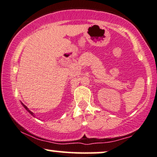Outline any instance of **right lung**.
Wrapping results in <instances>:
<instances>
[{
    "instance_id": "obj_1",
    "label": "right lung",
    "mask_w": 157,
    "mask_h": 157,
    "mask_svg": "<svg viewBox=\"0 0 157 157\" xmlns=\"http://www.w3.org/2000/svg\"><path fill=\"white\" fill-rule=\"evenodd\" d=\"M21 104H22V105H23V107H24V108H25V109H26V110H27V111H28V112H29V113H30L31 115H32V116H34V117H35V115H34V113H33V112H31V111H30V110H29V108H28V107H27V106H25V105H24V104H23V103H22V102H21Z\"/></svg>"
}]
</instances>
